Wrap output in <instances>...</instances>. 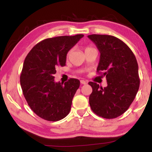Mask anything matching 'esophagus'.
Here are the masks:
<instances>
[{"label": "esophagus", "instance_id": "1", "mask_svg": "<svg viewBox=\"0 0 152 152\" xmlns=\"http://www.w3.org/2000/svg\"><path fill=\"white\" fill-rule=\"evenodd\" d=\"M80 82H81V84H86L87 83V82L86 81H84V80H81Z\"/></svg>", "mask_w": 152, "mask_h": 152}]
</instances>
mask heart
<instances>
[{"instance_id":"b5f03b06","label":"heart","mask_w":152,"mask_h":152,"mask_svg":"<svg viewBox=\"0 0 152 152\" xmlns=\"http://www.w3.org/2000/svg\"><path fill=\"white\" fill-rule=\"evenodd\" d=\"M89 48H91V47H86V49H85V50H86L89 49ZM71 51H72V50H69V52H68V53H67V56H69V55H70V54H71Z\"/></svg>"}]
</instances>
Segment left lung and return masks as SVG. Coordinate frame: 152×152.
<instances>
[{
  "mask_svg": "<svg viewBox=\"0 0 152 152\" xmlns=\"http://www.w3.org/2000/svg\"><path fill=\"white\" fill-rule=\"evenodd\" d=\"M100 51L96 72L106 76L107 86L103 88L90 81L92 93L91 109L104 118H114L123 114L135 99L139 88L137 61L132 50L119 38L109 35L88 36Z\"/></svg>",
  "mask_w": 152,
  "mask_h": 152,
  "instance_id": "obj_1",
  "label": "left lung"
}]
</instances>
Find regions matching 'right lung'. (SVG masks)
<instances>
[{"mask_svg":"<svg viewBox=\"0 0 152 152\" xmlns=\"http://www.w3.org/2000/svg\"><path fill=\"white\" fill-rule=\"evenodd\" d=\"M83 36L78 34L46 38L26 56L20 76V86L28 104L39 117L57 121L70 112L79 80L70 78L64 84L54 81L53 75L57 68L66 66L67 53Z\"/></svg>","mask_w":152,"mask_h":152,"instance_id":"add662e5","label":"right lung"}]
</instances>
